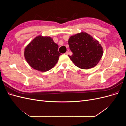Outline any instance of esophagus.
I'll use <instances>...</instances> for the list:
<instances>
[{"label": "esophagus", "mask_w": 126, "mask_h": 126, "mask_svg": "<svg viewBox=\"0 0 126 126\" xmlns=\"http://www.w3.org/2000/svg\"><path fill=\"white\" fill-rule=\"evenodd\" d=\"M68 52H69V50H68V49L67 51H66V52L65 53V54H66V55H68Z\"/></svg>", "instance_id": "1"}]
</instances>
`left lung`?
Masks as SVG:
<instances>
[{
	"instance_id": "left-lung-1",
	"label": "left lung",
	"mask_w": 126,
	"mask_h": 126,
	"mask_svg": "<svg viewBox=\"0 0 126 126\" xmlns=\"http://www.w3.org/2000/svg\"><path fill=\"white\" fill-rule=\"evenodd\" d=\"M72 52L68 56L75 66L83 69L92 68L99 62L103 49L99 41L85 32L71 36L68 40Z\"/></svg>"
}]
</instances>
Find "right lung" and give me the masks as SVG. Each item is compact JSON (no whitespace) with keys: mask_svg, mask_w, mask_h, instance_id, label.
<instances>
[{"mask_svg":"<svg viewBox=\"0 0 126 126\" xmlns=\"http://www.w3.org/2000/svg\"><path fill=\"white\" fill-rule=\"evenodd\" d=\"M58 45L50 37L38 36L35 38L25 49L24 56L27 62L33 69L47 71L54 67L61 55Z\"/></svg>","mask_w":126,"mask_h":126,"instance_id":"obj_1","label":"right lung"}]
</instances>
